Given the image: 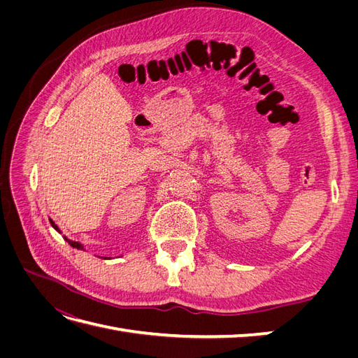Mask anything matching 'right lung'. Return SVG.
I'll return each mask as SVG.
<instances>
[{
  "mask_svg": "<svg viewBox=\"0 0 358 358\" xmlns=\"http://www.w3.org/2000/svg\"><path fill=\"white\" fill-rule=\"evenodd\" d=\"M50 224H52V227H53V229H55L58 233H62L59 229H58V225L55 224V222H53L52 220H50ZM64 237V239H66L67 242H69V245L70 246H73V248H76V249H83V251H85V246L80 243V242H76V241H71V239H69V237L67 236H62Z\"/></svg>",
  "mask_w": 358,
  "mask_h": 358,
  "instance_id": "1",
  "label": "right lung"
}]
</instances>
